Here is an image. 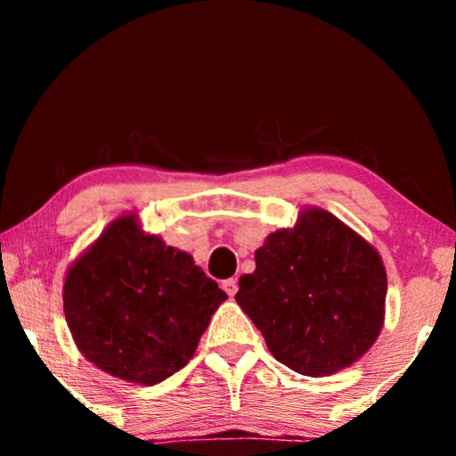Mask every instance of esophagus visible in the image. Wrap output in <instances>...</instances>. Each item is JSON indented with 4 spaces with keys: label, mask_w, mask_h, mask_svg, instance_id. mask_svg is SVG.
Instances as JSON below:
<instances>
[{
    "label": "esophagus",
    "mask_w": 456,
    "mask_h": 456,
    "mask_svg": "<svg viewBox=\"0 0 456 456\" xmlns=\"http://www.w3.org/2000/svg\"><path fill=\"white\" fill-rule=\"evenodd\" d=\"M223 289L227 291V296L233 297L237 293V280H235V277H229V280L223 281Z\"/></svg>",
    "instance_id": "obj_1"
}]
</instances>
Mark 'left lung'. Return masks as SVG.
I'll use <instances>...</instances> for the list:
<instances>
[{
	"label": "left lung",
	"mask_w": 456,
	"mask_h": 456,
	"mask_svg": "<svg viewBox=\"0 0 456 456\" xmlns=\"http://www.w3.org/2000/svg\"><path fill=\"white\" fill-rule=\"evenodd\" d=\"M237 304L293 372L326 376L364 356L384 322L386 272L372 245L322 209L256 251Z\"/></svg>",
	"instance_id": "left-lung-1"
}]
</instances>
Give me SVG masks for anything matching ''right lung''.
Listing matches in <instances>:
<instances>
[{"label":"right lung","mask_w":456,"mask_h":456,"mask_svg":"<svg viewBox=\"0 0 456 456\" xmlns=\"http://www.w3.org/2000/svg\"><path fill=\"white\" fill-rule=\"evenodd\" d=\"M227 293L189 253L120 217L76 261L64 283L74 342L110 376L159 384L187 366Z\"/></svg>","instance_id":"add662e5"}]
</instances>
